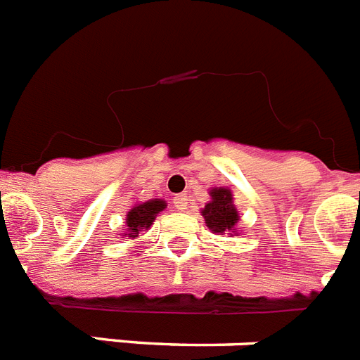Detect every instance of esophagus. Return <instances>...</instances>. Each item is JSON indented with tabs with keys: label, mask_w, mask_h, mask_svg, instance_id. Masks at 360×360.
<instances>
[{
	"label": "esophagus",
	"mask_w": 360,
	"mask_h": 360,
	"mask_svg": "<svg viewBox=\"0 0 360 360\" xmlns=\"http://www.w3.org/2000/svg\"><path fill=\"white\" fill-rule=\"evenodd\" d=\"M186 205H188V198L185 194H179L174 198V207L177 210H185Z\"/></svg>",
	"instance_id": "1"
}]
</instances>
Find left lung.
I'll list each match as a JSON object with an SVG mask.
<instances>
[{
    "label": "left lung",
    "instance_id": "obj_1",
    "mask_svg": "<svg viewBox=\"0 0 360 360\" xmlns=\"http://www.w3.org/2000/svg\"><path fill=\"white\" fill-rule=\"evenodd\" d=\"M205 218V224L212 233H236V221L240 220L238 210L233 203V194L229 188H212L210 190V201L201 210Z\"/></svg>",
    "mask_w": 360,
    "mask_h": 360
}]
</instances>
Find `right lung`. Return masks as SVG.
Listing matches in <instances>:
<instances>
[{
	"label": "right lung",
	"mask_w": 360,
	"mask_h": 360,
	"mask_svg": "<svg viewBox=\"0 0 360 360\" xmlns=\"http://www.w3.org/2000/svg\"><path fill=\"white\" fill-rule=\"evenodd\" d=\"M165 209L166 203L162 200H150L144 201V203H136V205L127 212V218H125L127 233H124V236L129 235L131 238H136L140 231L150 229V226L153 224L157 214Z\"/></svg>",
	"instance_id": "obj_1"
}]
</instances>
